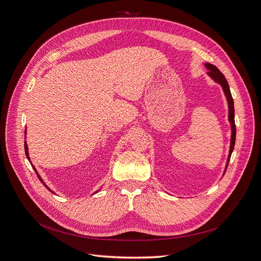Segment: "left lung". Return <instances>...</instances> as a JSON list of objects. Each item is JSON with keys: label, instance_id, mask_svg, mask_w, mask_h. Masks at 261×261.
<instances>
[{"label": "left lung", "instance_id": "8db88e82", "mask_svg": "<svg viewBox=\"0 0 261 261\" xmlns=\"http://www.w3.org/2000/svg\"><path fill=\"white\" fill-rule=\"evenodd\" d=\"M205 67L209 70L208 74L210 75V77H213L217 83H219L223 90H224V93L226 95L227 98V102H228V119L230 122V125H231V140H230V150H229V155L227 158V165H226V169L229 163V159H230V155L232 153V150L234 147V141H236V124H234V108H233V100H232V96L229 90V86L228 83L226 81V79L224 77V75L221 73V71L214 65L212 64H205ZM225 169V171H226Z\"/></svg>", "mask_w": 261, "mask_h": 261}]
</instances>
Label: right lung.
<instances>
[{
  "label": "right lung",
  "mask_w": 261,
  "mask_h": 261,
  "mask_svg": "<svg viewBox=\"0 0 261 261\" xmlns=\"http://www.w3.org/2000/svg\"><path fill=\"white\" fill-rule=\"evenodd\" d=\"M24 148H25V154H27V156H28V159L30 160V156H29V150H28V144H27V142H24ZM33 169L35 170V172H36V174H37V176H38V178H39V179H40V181H41V182L43 184V186H44V187H45V188H47V190H49V191H51V189H49V188L47 187V186H46V185H45V184H44V182L42 181V179H41L40 175L38 174V172H37V171H36V169H35V167H34V166H33Z\"/></svg>",
  "instance_id": "right-lung-1"
}]
</instances>
